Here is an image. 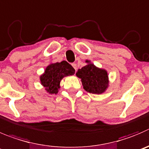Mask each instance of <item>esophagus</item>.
<instances>
[{"mask_svg": "<svg viewBox=\"0 0 149 149\" xmlns=\"http://www.w3.org/2000/svg\"><path fill=\"white\" fill-rule=\"evenodd\" d=\"M72 66H73L74 69H75V71H77V64H76V63H72Z\"/></svg>", "mask_w": 149, "mask_h": 149, "instance_id": "34e87169", "label": "esophagus"}]
</instances>
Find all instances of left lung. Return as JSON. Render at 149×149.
<instances>
[{
    "instance_id": "1",
    "label": "left lung",
    "mask_w": 149,
    "mask_h": 149,
    "mask_svg": "<svg viewBox=\"0 0 149 149\" xmlns=\"http://www.w3.org/2000/svg\"><path fill=\"white\" fill-rule=\"evenodd\" d=\"M86 66L76 72V76L80 79L83 88L93 94L104 93L110 83L107 70L96 66L90 60H86Z\"/></svg>"
}]
</instances>
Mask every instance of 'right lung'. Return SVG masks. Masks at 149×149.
<instances>
[{
	"mask_svg": "<svg viewBox=\"0 0 149 149\" xmlns=\"http://www.w3.org/2000/svg\"><path fill=\"white\" fill-rule=\"evenodd\" d=\"M75 70L66 61L50 63L45 69V72L41 74L40 83L49 94H57L60 89V83L65 77L73 75Z\"/></svg>",
	"mask_w": 149,
	"mask_h": 149,
	"instance_id": "add662e5",
	"label": "right lung"
}]
</instances>
